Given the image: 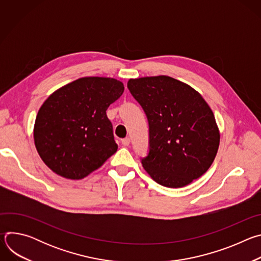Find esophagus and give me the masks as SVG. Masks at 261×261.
<instances>
[{"instance_id":"esophagus-1","label":"esophagus","mask_w":261,"mask_h":261,"mask_svg":"<svg viewBox=\"0 0 261 261\" xmlns=\"http://www.w3.org/2000/svg\"><path fill=\"white\" fill-rule=\"evenodd\" d=\"M122 144L125 145V146H128V145L130 144V138H129V137L123 138V139H122Z\"/></svg>"}]
</instances>
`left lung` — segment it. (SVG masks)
Segmentation results:
<instances>
[{
  "instance_id": "obj_1",
  "label": "left lung",
  "mask_w": 261,
  "mask_h": 261,
  "mask_svg": "<svg viewBox=\"0 0 261 261\" xmlns=\"http://www.w3.org/2000/svg\"><path fill=\"white\" fill-rule=\"evenodd\" d=\"M127 87L148 122V154L141 159L146 172L168 188L200 177L220 142L214 114L201 95L165 75L130 80Z\"/></svg>"
}]
</instances>
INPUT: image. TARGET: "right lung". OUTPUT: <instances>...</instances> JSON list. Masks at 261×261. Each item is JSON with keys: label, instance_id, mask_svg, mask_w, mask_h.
<instances>
[{"label": "right lung", "instance_id": "right-lung-1", "mask_svg": "<svg viewBox=\"0 0 261 261\" xmlns=\"http://www.w3.org/2000/svg\"><path fill=\"white\" fill-rule=\"evenodd\" d=\"M123 93V83L107 77H83L53 93L34 126L43 162L70 179H82L99 168L118 150L106 110Z\"/></svg>", "mask_w": 261, "mask_h": 261}]
</instances>
